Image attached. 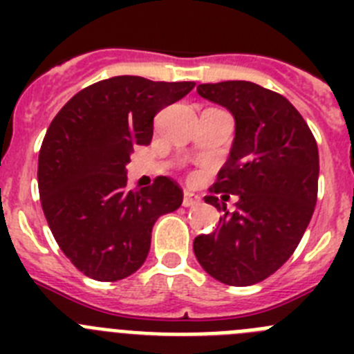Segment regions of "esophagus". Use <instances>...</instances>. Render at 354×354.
<instances>
[{"label":"esophagus","instance_id":"34e87169","mask_svg":"<svg viewBox=\"0 0 354 354\" xmlns=\"http://www.w3.org/2000/svg\"><path fill=\"white\" fill-rule=\"evenodd\" d=\"M200 202H202V198H200L196 193H192V192H184V198H183V205L184 207H193V205H198Z\"/></svg>","mask_w":354,"mask_h":354}]
</instances>
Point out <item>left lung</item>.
Segmentation results:
<instances>
[{"label": "left lung", "instance_id": "left-lung-1", "mask_svg": "<svg viewBox=\"0 0 354 354\" xmlns=\"http://www.w3.org/2000/svg\"><path fill=\"white\" fill-rule=\"evenodd\" d=\"M200 97L227 108L236 136L211 192L237 196L228 212L218 196L205 202L223 211L218 228L193 241L200 266L227 286L262 282L299 245L317 202L319 152L314 134L286 97L250 81L196 86Z\"/></svg>", "mask_w": 354, "mask_h": 354}]
</instances>
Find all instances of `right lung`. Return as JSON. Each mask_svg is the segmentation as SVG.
I'll return each instance as SVG.
<instances>
[{
  "instance_id": "right-lung-1",
  "label": "right lung",
  "mask_w": 354,
  "mask_h": 354,
  "mask_svg": "<svg viewBox=\"0 0 354 354\" xmlns=\"http://www.w3.org/2000/svg\"><path fill=\"white\" fill-rule=\"evenodd\" d=\"M193 81L115 76L93 83L53 118L39 152L44 214L65 257L99 282L140 270L159 216L183 204L168 177L127 189L126 165L134 145H149L154 117L192 92Z\"/></svg>"
}]
</instances>
